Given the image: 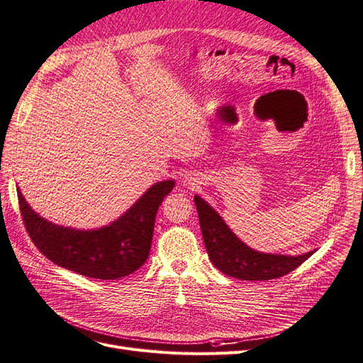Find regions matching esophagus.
Segmentation results:
<instances>
[{"label":"esophagus","mask_w":363,"mask_h":363,"mask_svg":"<svg viewBox=\"0 0 363 363\" xmlns=\"http://www.w3.org/2000/svg\"><path fill=\"white\" fill-rule=\"evenodd\" d=\"M194 182H195V179H192V177H186V179H184V183L189 184V186H191V184H195Z\"/></svg>","instance_id":"1"}]
</instances>
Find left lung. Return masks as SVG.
<instances>
[{"label": "left lung", "mask_w": 363, "mask_h": 363, "mask_svg": "<svg viewBox=\"0 0 363 363\" xmlns=\"http://www.w3.org/2000/svg\"><path fill=\"white\" fill-rule=\"evenodd\" d=\"M199 227L210 261L228 277L242 281H269L293 272L314 251L302 255L264 254L254 251L237 237L218 211L207 201L195 195Z\"/></svg>", "instance_id": "8db88e82"}]
</instances>
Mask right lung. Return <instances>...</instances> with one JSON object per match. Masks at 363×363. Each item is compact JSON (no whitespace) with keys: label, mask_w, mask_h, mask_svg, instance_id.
I'll return each mask as SVG.
<instances>
[{"label":"right lung","mask_w":363,"mask_h":363,"mask_svg":"<svg viewBox=\"0 0 363 363\" xmlns=\"http://www.w3.org/2000/svg\"><path fill=\"white\" fill-rule=\"evenodd\" d=\"M174 184V180L155 183L118 219L96 230L62 227L42 218L19 187L18 199L25 228L48 259L86 278L121 279L148 258L157 208Z\"/></svg>","instance_id":"right-lung-1"}]
</instances>
